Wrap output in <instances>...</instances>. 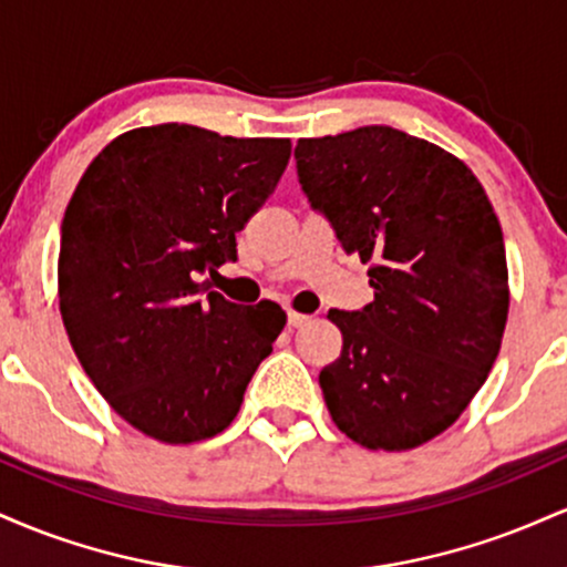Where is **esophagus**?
<instances>
[{
	"mask_svg": "<svg viewBox=\"0 0 567 567\" xmlns=\"http://www.w3.org/2000/svg\"><path fill=\"white\" fill-rule=\"evenodd\" d=\"M311 317L309 315H298V311H288V324L290 328H303V324H309Z\"/></svg>",
	"mask_w": 567,
	"mask_h": 567,
	"instance_id": "obj_1",
	"label": "esophagus"
}]
</instances>
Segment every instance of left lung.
Returning <instances> with one entry per match:
<instances>
[{
	"instance_id": "8db88e82",
	"label": "left lung",
	"mask_w": 567,
	"mask_h": 567,
	"mask_svg": "<svg viewBox=\"0 0 567 567\" xmlns=\"http://www.w3.org/2000/svg\"><path fill=\"white\" fill-rule=\"evenodd\" d=\"M296 167L338 243L370 264L373 301L330 309L343 349L320 386L370 451L419 447L464 413L496 362L509 275L483 184L445 148L386 125L301 138Z\"/></svg>"
}]
</instances>
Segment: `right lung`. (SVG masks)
<instances>
[{"mask_svg": "<svg viewBox=\"0 0 567 567\" xmlns=\"http://www.w3.org/2000/svg\"><path fill=\"white\" fill-rule=\"evenodd\" d=\"M288 138L138 127L90 162L61 224L58 298L84 373L130 426L171 445L216 437L285 328L277 303L237 306L205 271L269 199Z\"/></svg>", "mask_w": 567, "mask_h": 567, "instance_id": "obj_1", "label": "right lung"}]
</instances>
